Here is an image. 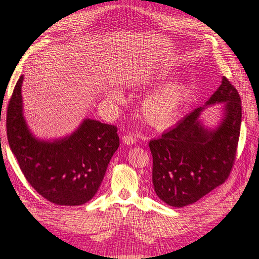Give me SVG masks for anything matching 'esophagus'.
<instances>
[{
  "mask_svg": "<svg viewBox=\"0 0 259 259\" xmlns=\"http://www.w3.org/2000/svg\"><path fill=\"white\" fill-rule=\"evenodd\" d=\"M122 140L125 145H133L136 143V137L132 134H126L122 137Z\"/></svg>",
  "mask_w": 259,
  "mask_h": 259,
  "instance_id": "obj_1",
  "label": "esophagus"
}]
</instances>
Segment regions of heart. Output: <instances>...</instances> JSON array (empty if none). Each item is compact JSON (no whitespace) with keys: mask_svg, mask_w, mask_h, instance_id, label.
<instances>
[{"mask_svg":"<svg viewBox=\"0 0 259 259\" xmlns=\"http://www.w3.org/2000/svg\"><path fill=\"white\" fill-rule=\"evenodd\" d=\"M187 90L184 82H171L148 96L142 108L147 122L158 127L168 126L184 104ZM111 96L114 99L120 97L117 93H112Z\"/></svg>","mask_w":259,"mask_h":259,"instance_id":"1","label":"heart"}]
</instances>
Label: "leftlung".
<instances>
[{"label": "left lung", "mask_w": 259, "mask_h": 259, "mask_svg": "<svg viewBox=\"0 0 259 259\" xmlns=\"http://www.w3.org/2000/svg\"><path fill=\"white\" fill-rule=\"evenodd\" d=\"M217 103H225V116L214 131L201 125L200 107L149 143L154 191L170 206L192 204L230 175L240 137L242 103L237 89L225 76L206 106Z\"/></svg>", "instance_id": "left-lung-1"}]
</instances>
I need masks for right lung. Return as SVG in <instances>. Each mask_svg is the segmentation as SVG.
Instances as JSON below:
<instances>
[{
    "label": "right lung",
    "instance_id": "1",
    "mask_svg": "<svg viewBox=\"0 0 259 259\" xmlns=\"http://www.w3.org/2000/svg\"><path fill=\"white\" fill-rule=\"evenodd\" d=\"M21 75L7 106V140L27 182L57 205H81L103 182L120 139L114 125L86 119L72 135L41 142L31 135L22 115Z\"/></svg>",
    "mask_w": 259,
    "mask_h": 259
}]
</instances>
